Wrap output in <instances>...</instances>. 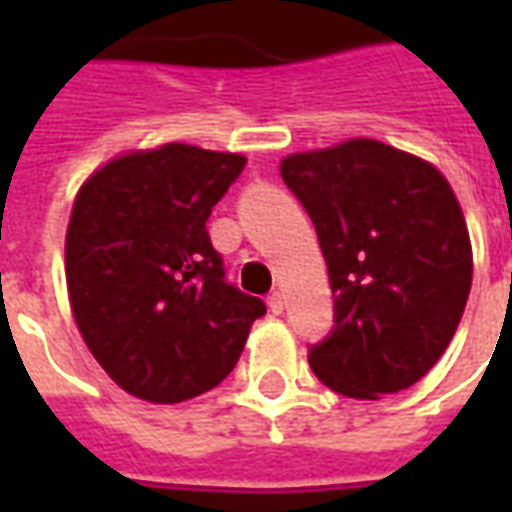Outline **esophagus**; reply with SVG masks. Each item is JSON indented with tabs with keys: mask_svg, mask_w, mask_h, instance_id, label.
<instances>
[{
	"mask_svg": "<svg viewBox=\"0 0 512 512\" xmlns=\"http://www.w3.org/2000/svg\"><path fill=\"white\" fill-rule=\"evenodd\" d=\"M268 310L274 312V315H279V312L285 310V299H282L279 290H271V293H268Z\"/></svg>",
	"mask_w": 512,
	"mask_h": 512,
	"instance_id": "obj_1",
	"label": "esophagus"
}]
</instances>
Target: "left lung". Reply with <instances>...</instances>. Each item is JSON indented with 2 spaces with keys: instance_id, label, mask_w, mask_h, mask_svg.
<instances>
[{
  "instance_id": "1",
  "label": "left lung",
  "mask_w": 512,
  "mask_h": 512,
  "mask_svg": "<svg viewBox=\"0 0 512 512\" xmlns=\"http://www.w3.org/2000/svg\"><path fill=\"white\" fill-rule=\"evenodd\" d=\"M279 172L310 213L334 293V332L312 345V373L354 400L417 384L472 288V241L447 178L367 136L290 153Z\"/></svg>"
}]
</instances>
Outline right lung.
<instances>
[{"mask_svg": "<svg viewBox=\"0 0 512 512\" xmlns=\"http://www.w3.org/2000/svg\"><path fill=\"white\" fill-rule=\"evenodd\" d=\"M244 164L167 142L120 153L76 194L65 233L73 321L128 395L169 406L219 386L266 312L224 282L205 230Z\"/></svg>", "mask_w": 512, "mask_h": 512, "instance_id": "obj_1", "label": "right lung"}]
</instances>
